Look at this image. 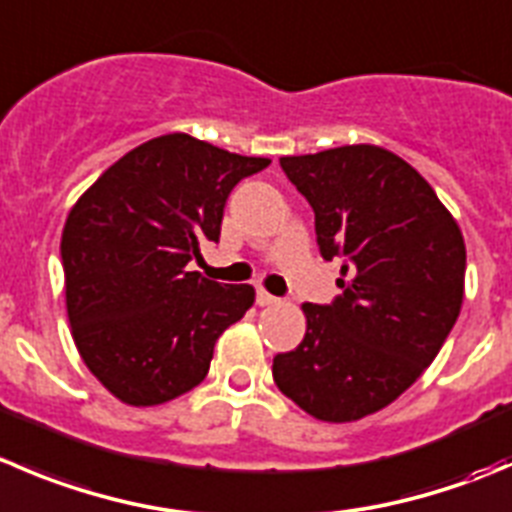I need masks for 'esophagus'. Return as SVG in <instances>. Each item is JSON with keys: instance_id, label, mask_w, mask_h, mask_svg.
<instances>
[{"instance_id": "obj_1", "label": "esophagus", "mask_w": 512, "mask_h": 512, "mask_svg": "<svg viewBox=\"0 0 512 512\" xmlns=\"http://www.w3.org/2000/svg\"><path fill=\"white\" fill-rule=\"evenodd\" d=\"M275 302H280L275 295H270V292H265V290H257V305L270 307V305H275Z\"/></svg>"}]
</instances>
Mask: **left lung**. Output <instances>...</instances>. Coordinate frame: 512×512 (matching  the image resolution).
Instances as JSON below:
<instances>
[{"mask_svg": "<svg viewBox=\"0 0 512 512\" xmlns=\"http://www.w3.org/2000/svg\"><path fill=\"white\" fill-rule=\"evenodd\" d=\"M280 167L315 212L320 255L345 262L342 292L302 305L305 337L275 355L272 377L312 418L350 423L400 398L435 360L463 305L465 242L420 172L382 147Z\"/></svg>", "mask_w": 512, "mask_h": 512, "instance_id": "8db88e82", "label": "left lung"}]
</instances>
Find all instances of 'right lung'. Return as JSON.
Instances as JSON below:
<instances>
[{"mask_svg": "<svg viewBox=\"0 0 512 512\" xmlns=\"http://www.w3.org/2000/svg\"><path fill=\"white\" fill-rule=\"evenodd\" d=\"M267 165L175 132L127 152L72 207L62 232L69 325L114 398L145 408L205 380L217 337L255 290L187 265L202 242L220 240L237 182Z\"/></svg>", "mask_w": 512, "mask_h": 512, "instance_id": "1", "label": "right lung"}]
</instances>
